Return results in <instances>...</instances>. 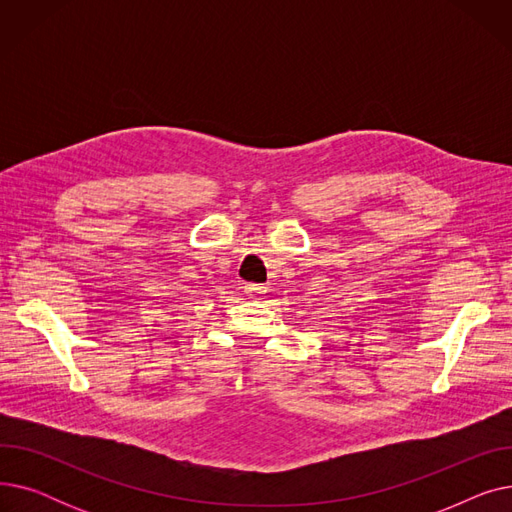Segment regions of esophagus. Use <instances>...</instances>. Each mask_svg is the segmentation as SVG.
<instances>
[{"label":"esophagus","instance_id":"obj_1","mask_svg":"<svg viewBox=\"0 0 512 512\" xmlns=\"http://www.w3.org/2000/svg\"><path fill=\"white\" fill-rule=\"evenodd\" d=\"M265 292H267V288L263 286V284H245V294L249 299H261V297H265Z\"/></svg>","mask_w":512,"mask_h":512}]
</instances>
